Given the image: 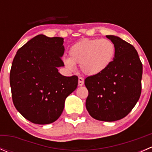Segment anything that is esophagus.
Instances as JSON below:
<instances>
[{"label": "esophagus", "instance_id": "1", "mask_svg": "<svg viewBox=\"0 0 152 152\" xmlns=\"http://www.w3.org/2000/svg\"><path fill=\"white\" fill-rule=\"evenodd\" d=\"M85 83V79L82 77H79V86H82Z\"/></svg>", "mask_w": 152, "mask_h": 152}]
</instances>
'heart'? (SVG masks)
Returning <instances> with one entry per match:
<instances>
[{
    "mask_svg": "<svg viewBox=\"0 0 152 152\" xmlns=\"http://www.w3.org/2000/svg\"><path fill=\"white\" fill-rule=\"evenodd\" d=\"M115 46L106 39H82L69 49L70 57L63 59L65 66L74 70L80 65L82 71L89 76L103 73L112 64L115 56Z\"/></svg>",
    "mask_w": 152,
    "mask_h": 152,
    "instance_id": "1",
    "label": "heart"
}]
</instances>
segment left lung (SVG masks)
Masks as SVG:
<instances>
[{"mask_svg":"<svg viewBox=\"0 0 152 152\" xmlns=\"http://www.w3.org/2000/svg\"><path fill=\"white\" fill-rule=\"evenodd\" d=\"M115 44V56L103 73L88 76L86 108L93 118L115 121L126 117L141 93L142 65L134 46L114 35H107Z\"/></svg>","mask_w":152,"mask_h":152,"instance_id":"1","label":"left lung"}]
</instances>
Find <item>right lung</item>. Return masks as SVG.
<instances>
[{
    "label": "right lung",
    "mask_w": 152,
    "mask_h": 152,
    "mask_svg": "<svg viewBox=\"0 0 152 152\" xmlns=\"http://www.w3.org/2000/svg\"><path fill=\"white\" fill-rule=\"evenodd\" d=\"M62 37L39 34L17 52L10 71L12 101L26 119L36 124L56 121L65 99L78 85L76 76H65L58 67L65 48Z\"/></svg>",
    "instance_id": "obj_1"
}]
</instances>
